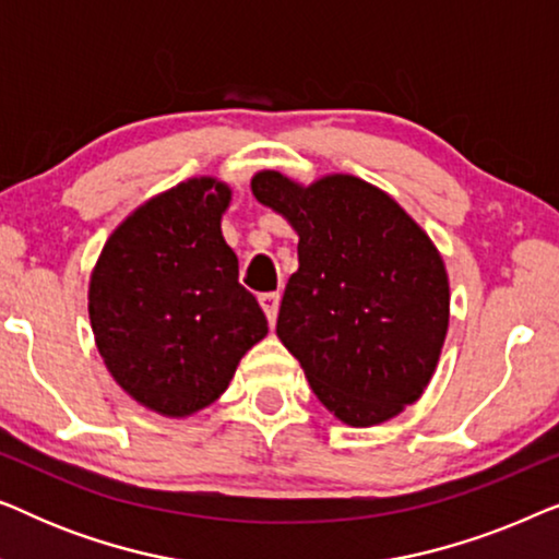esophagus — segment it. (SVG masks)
Listing matches in <instances>:
<instances>
[{"label":"esophagus","instance_id":"1","mask_svg":"<svg viewBox=\"0 0 559 559\" xmlns=\"http://www.w3.org/2000/svg\"><path fill=\"white\" fill-rule=\"evenodd\" d=\"M259 305H262L266 320H270V325H274V320H277V312H280V295L277 293H266V295H259Z\"/></svg>","mask_w":559,"mask_h":559}]
</instances>
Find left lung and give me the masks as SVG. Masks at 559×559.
<instances>
[{
    "label": "left lung",
    "mask_w": 559,
    "mask_h": 559,
    "mask_svg": "<svg viewBox=\"0 0 559 559\" xmlns=\"http://www.w3.org/2000/svg\"><path fill=\"white\" fill-rule=\"evenodd\" d=\"M251 193L300 236L277 335L318 400L350 427L381 425L415 404L450 323L445 262L425 228L346 173L302 186L262 170Z\"/></svg>",
    "instance_id": "8db88e82"
}]
</instances>
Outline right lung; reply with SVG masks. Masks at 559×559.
Segmentation results:
<instances>
[{
    "label": "right lung",
    "mask_w": 559,
    "mask_h": 559,
    "mask_svg": "<svg viewBox=\"0 0 559 559\" xmlns=\"http://www.w3.org/2000/svg\"><path fill=\"white\" fill-rule=\"evenodd\" d=\"M231 188L190 178L134 209L106 239L88 282L96 348L114 381L163 417L182 419L228 389L266 335L257 297L221 234Z\"/></svg>",
    "instance_id": "add662e5"
}]
</instances>
